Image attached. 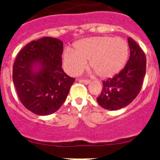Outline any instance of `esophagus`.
Returning a JSON list of instances; mask_svg holds the SVG:
<instances>
[{
    "mask_svg": "<svg viewBox=\"0 0 160 160\" xmlns=\"http://www.w3.org/2000/svg\"><path fill=\"white\" fill-rule=\"evenodd\" d=\"M80 82H83L84 84H89V83L90 82V80H89V79H81L80 80Z\"/></svg>",
    "mask_w": 160,
    "mask_h": 160,
    "instance_id": "obj_1",
    "label": "esophagus"
}]
</instances>
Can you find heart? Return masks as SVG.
Wrapping results in <instances>:
<instances>
[{
  "mask_svg": "<svg viewBox=\"0 0 160 160\" xmlns=\"http://www.w3.org/2000/svg\"><path fill=\"white\" fill-rule=\"evenodd\" d=\"M128 57V46L122 38L93 37L76 42L74 50L66 49L63 64L70 74L78 75L89 61L90 68L98 77L108 78L121 71Z\"/></svg>",
  "mask_w": 160,
  "mask_h": 160,
  "instance_id": "b5f03b06",
  "label": "heart"
}]
</instances>
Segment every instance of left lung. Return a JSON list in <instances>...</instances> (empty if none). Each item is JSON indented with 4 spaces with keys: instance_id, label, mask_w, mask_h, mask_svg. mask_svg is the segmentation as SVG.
Masks as SVG:
<instances>
[{
    "instance_id": "left-lung-1",
    "label": "left lung",
    "mask_w": 160,
    "mask_h": 160,
    "mask_svg": "<svg viewBox=\"0 0 160 160\" xmlns=\"http://www.w3.org/2000/svg\"><path fill=\"white\" fill-rule=\"evenodd\" d=\"M130 58L125 67L113 78L102 81V90L97 101L110 111L129 105L140 92L146 73V55L131 38H128Z\"/></svg>"
}]
</instances>
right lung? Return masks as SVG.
Segmentation results:
<instances>
[{
	"label": "right lung",
	"mask_w": 160,
	"mask_h": 160,
	"mask_svg": "<svg viewBox=\"0 0 160 160\" xmlns=\"http://www.w3.org/2000/svg\"><path fill=\"white\" fill-rule=\"evenodd\" d=\"M63 43L45 37L27 44L18 53L12 66V81L21 102L31 112L49 115L66 100L75 78L63 71ZM40 65L35 72L33 66Z\"/></svg>",
	"instance_id": "right-lung-1"
}]
</instances>
